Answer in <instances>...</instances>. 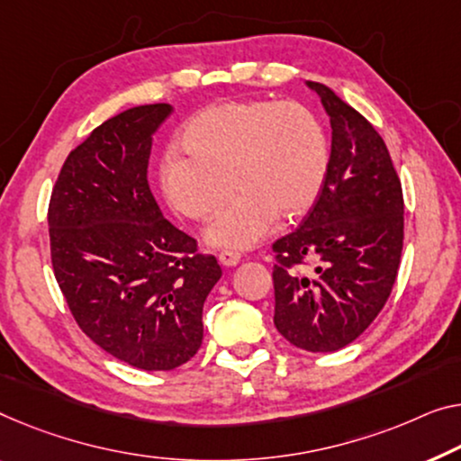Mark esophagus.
<instances>
[{
	"label": "esophagus",
	"mask_w": 461,
	"mask_h": 461,
	"mask_svg": "<svg viewBox=\"0 0 461 461\" xmlns=\"http://www.w3.org/2000/svg\"><path fill=\"white\" fill-rule=\"evenodd\" d=\"M240 263V254L238 252H230L225 250L219 254V265L221 267H236Z\"/></svg>",
	"instance_id": "esophagus-1"
}]
</instances>
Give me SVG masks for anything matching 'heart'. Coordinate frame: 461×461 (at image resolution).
Listing matches in <instances>:
<instances>
[{
	"label": "heart",
	"mask_w": 461,
	"mask_h": 461,
	"mask_svg": "<svg viewBox=\"0 0 461 461\" xmlns=\"http://www.w3.org/2000/svg\"><path fill=\"white\" fill-rule=\"evenodd\" d=\"M180 150L159 163V190L177 215L203 221L238 192L204 230L217 250H249L279 215L304 217L329 174L321 120L296 101H233L204 107L184 123Z\"/></svg>",
	"instance_id": "heart-1"
}]
</instances>
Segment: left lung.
<instances>
[{"instance_id": "obj_1", "label": "left lung", "mask_w": 461, "mask_h": 461, "mask_svg": "<svg viewBox=\"0 0 461 461\" xmlns=\"http://www.w3.org/2000/svg\"><path fill=\"white\" fill-rule=\"evenodd\" d=\"M306 86L331 122V159L317 204L273 244V322L300 349L335 352L366 331L389 298L403 249V196L370 122L321 82ZM306 262L313 273L302 276L295 267Z\"/></svg>"}]
</instances>
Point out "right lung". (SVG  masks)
Instances as JSON below:
<instances>
[{"instance_id":"obj_1","label":"right lung","mask_w":461,"mask_h":461,"mask_svg":"<svg viewBox=\"0 0 461 461\" xmlns=\"http://www.w3.org/2000/svg\"><path fill=\"white\" fill-rule=\"evenodd\" d=\"M171 112L139 105L95 128L68 155L47 215L55 279L78 327L142 370H174L198 352L204 300L221 279L149 188L153 134Z\"/></svg>"}]
</instances>
